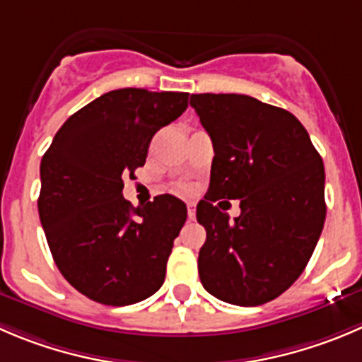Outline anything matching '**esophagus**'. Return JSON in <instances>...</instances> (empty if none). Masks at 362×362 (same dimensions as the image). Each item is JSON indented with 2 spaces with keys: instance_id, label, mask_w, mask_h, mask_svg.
<instances>
[{
  "instance_id": "34e87169",
  "label": "esophagus",
  "mask_w": 362,
  "mask_h": 362,
  "mask_svg": "<svg viewBox=\"0 0 362 362\" xmlns=\"http://www.w3.org/2000/svg\"><path fill=\"white\" fill-rule=\"evenodd\" d=\"M187 208H188V218L194 220L195 218V204L194 202H188Z\"/></svg>"
}]
</instances>
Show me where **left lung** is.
Listing matches in <instances>:
<instances>
[{
	"mask_svg": "<svg viewBox=\"0 0 362 362\" xmlns=\"http://www.w3.org/2000/svg\"><path fill=\"white\" fill-rule=\"evenodd\" d=\"M211 136V177L197 204L206 229L199 277L213 297L261 305L300 277L325 222V170L300 120L242 94H192ZM240 198L229 221L214 202Z\"/></svg>",
	"mask_w": 362,
	"mask_h": 362,
	"instance_id": "1",
	"label": "left lung"
}]
</instances>
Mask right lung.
<instances>
[{"label":"right lung","mask_w":362,"mask_h":362,"mask_svg":"<svg viewBox=\"0 0 362 362\" xmlns=\"http://www.w3.org/2000/svg\"><path fill=\"white\" fill-rule=\"evenodd\" d=\"M188 106L187 92L119 88L69 117L40 161L39 216L53 259L72 288L106 305H129L165 281L187 204L122 197L154 133Z\"/></svg>","instance_id":"right-lung-1"}]
</instances>
